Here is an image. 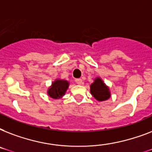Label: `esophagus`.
<instances>
[{"label": "esophagus", "mask_w": 152, "mask_h": 152, "mask_svg": "<svg viewBox=\"0 0 152 152\" xmlns=\"http://www.w3.org/2000/svg\"><path fill=\"white\" fill-rule=\"evenodd\" d=\"M75 82H76L77 84H79V85H81V84H83V80H82L81 79H76Z\"/></svg>", "instance_id": "esophagus-1"}]
</instances>
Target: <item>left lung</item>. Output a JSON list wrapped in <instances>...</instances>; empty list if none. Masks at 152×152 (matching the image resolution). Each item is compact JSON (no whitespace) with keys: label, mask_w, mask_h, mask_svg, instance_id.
<instances>
[{"label":"left lung","mask_w":152,"mask_h":152,"mask_svg":"<svg viewBox=\"0 0 152 152\" xmlns=\"http://www.w3.org/2000/svg\"><path fill=\"white\" fill-rule=\"evenodd\" d=\"M91 94L99 102L106 101L111 96L110 88L104 83L101 77H96L90 85Z\"/></svg>","instance_id":"1"}]
</instances>
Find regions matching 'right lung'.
<instances>
[{
	"label": "right lung",
	"instance_id": "right-lung-1",
	"mask_svg": "<svg viewBox=\"0 0 152 152\" xmlns=\"http://www.w3.org/2000/svg\"><path fill=\"white\" fill-rule=\"evenodd\" d=\"M69 87V82L66 80L56 79L47 90V95L53 99H61Z\"/></svg>",
	"mask_w": 152,
	"mask_h": 152
}]
</instances>
